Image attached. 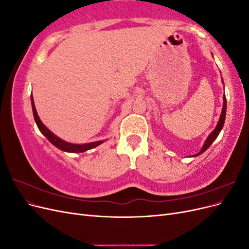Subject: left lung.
<instances>
[{
	"mask_svg": "<svg viewBox=\"0 0 249 249\" xmlns=\"http://www.w3.org/2000/svg\"><path fill=\"white\" fill-rule=\"evenodd\" d=\"M225 112H227V99H225V95H224L223 96V107H222V112H221V115H220V118H219V122H218V124H217V125L215 127V130L209 135V137L207 138L206 142L203 143V145H202V147L200 149V152L198 154H196V155H194L193 157L199 156L203 152H206V150L210 147V145L214 142V140L217 138V136H218V135H219L220 131L222 130V127H223V124H224V120H225V114H227V113H225Z\"/></svg>",
	"mask_w": 249,
	"mask_h": 249,
	"instance_id": "obj_1",
	"label": "left lung"
}]
</instances>
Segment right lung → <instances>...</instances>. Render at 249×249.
I'll return each instance as SVG.
<instances>
[{
  "mask_svg": "<svg viewBox=\"0 0 249 249\" xmlns=\"http://www.w3.org/2000/svg\"><path fill=\"white\" fill-rule=\"evenodd\" d=\"M31 104H32V109H33V115H34V119H35V123L38 126L39 131L44 135V136L47 137V139L52 143V144H54L56 147H58L59 149L63 150V152H67V153H83V152H86L88 149H91L93 147H96L97 145L102 144L104 141H95V142H90V143H85V144H73V143H70V142H66L62 139H60L59 137H57L55 134H53L48 127L44 125L41 120L39 119L38 114H37V111L35 108V105H34V101H33V96L31 95Z\"/></svg>",
  "mask_w": 249,
  "mask_h": 249,
  "instance_id": "add662e5",
  "label": "right lung"
}]
</instances>
